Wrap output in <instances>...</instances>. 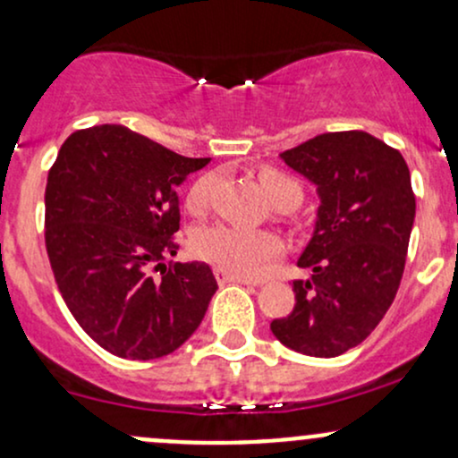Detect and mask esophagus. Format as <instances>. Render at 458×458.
Masks as SVG:
<instances>
[{
    "label": "esophagus",
    "mask_w": 458,
    "mask_h": 458,
    "mask_svg": "<svg viewBox=\"0 0 458 458\" xmlns=\"http://www.w3.org/2000/svg\"><path fill=\"white\" fill-rule=\"evenodd\" d=\"M214 276H216V281H218L220 285H227V284H244V285H250V284H253V281L242 279V276L229 275L227 270H220V268L214 270Z\"/></svg>",
    "instance_id": "34e87169"
}]
</instances>
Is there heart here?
<instances>
[{"label": "heart", "mask_w": 458, "mask_h": 458, "mask_svg": "<svg viewBox=\"0 0 458 458\" xmlns=\"http://www.w3.org/2000/svg\"><path fill=\"white\" fill-rule=\"evenodd\" d=\"M259 186L266 197L284 212L296 209L302 201V188L290 174L264 168L257 174ZM214 174H203L192 183L188 192V209L192 214H203L209 205L214 190ZM192 253L199 259L208 261L220 270H227L235 276L255 279L270 268L272 261L284 253V244L275 233L268 231H249L229 227V225H214L194 233Z\"/></svg>", "instance_id": "heart-1"}]
</instances>
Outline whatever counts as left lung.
I'll return each instance as SVG.
<instances>
[{
  "instance_id": "obj_1",
  "label": "left lung",
  "mask_w": 458,
  "mask_h": 458,
  "mask_svg": "<svg viewBox=\"0 0 458 458\" xmlns=\"http://www.w3.org/2000/svg\"><path fill=\"white\" fill-rule=\"evenodd\" d=\"M316 183V231L298 266L296 305L272 320L275 337L310 357L361 344L392 307L407 261L415 194L398 148L366 131H328L281 153Z\"/></svg>"
}]
</instances>
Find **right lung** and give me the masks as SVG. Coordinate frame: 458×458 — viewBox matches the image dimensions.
I'll return each instance as SVG.
<instances>
[{
	"label": "right lung",
	"mask_w": 458,
	"mask_h": 458,
	"mask_svg": "<svg viewBox=\"0 0 458 458\" xmlns=\"http://www.w3.org/2000/svg\"><path fill=\"white\" fill-rule=\"evenodd\" d=\"M208 162L95 125L71 133L49 168L45 246L55 284L77 325L116 357L177 351L218 290L203 261L164 264L179 249L177 188Z\"/></svg>",
	"instance_id": "1"
}]
</instances>
